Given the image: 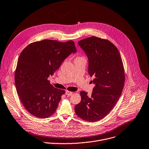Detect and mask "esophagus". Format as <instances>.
I'll return each instance as SVG.
<instances>
[{
  "label": "esophagus",
  "mask_w": 149,
  "mask_h": 149,
  "mask_svg": "<svg viewBox=\"0 0 149 149\" xmlns=\"http://www.w3.org/2000/svg\"><path fill=\"white\" fill-rule=\"evenodd\" d=\"M65 94H66V95H67L68 96H70V95H72L73 94V92L67 90V91H66Z\"/></svg>",
  "instance_id": "esophagus-1"
}]
</instances>
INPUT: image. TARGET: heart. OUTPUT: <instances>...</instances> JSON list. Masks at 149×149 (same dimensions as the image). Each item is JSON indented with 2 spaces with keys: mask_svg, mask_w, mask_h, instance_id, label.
Listing matches in <instances>:
<instances>
[{
  "mask_svg": "<svg viewBox=\"0 0 149 149\" xmlns=\"http://www.w3.org/2000/svg\"><path fill=\"white\" fill-rule=\"evenodd\" d=\"M77 58H82V57H77Z\"/></svg>",
  "mask_w": 149,
  "mask_h": 149,
  "instance_id": "b5f03b06",
  "label": "heart"
}]
</instances>
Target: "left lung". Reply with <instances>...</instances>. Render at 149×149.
I'll list each match as a JSON object with an SVG mask.
<instances>
[{
	"label": "left lung",
	"instance_id": "left-lung-1",
	"mask_svg": "<svg viewBox=\"0 0 149 149\" xmlns=\"http://www.w3.org/2000/svg\"><path fill=\"white\" fill-rule=\"evenodd\" d=\"M88 59V72L95 84L91 97L80 93L81 100L74 107L76 115L88 122L99 120L112 109L125 83V71L117 48L109 41L94 36L78 42Z\"/></svg>",
	"mask_w": 149,
	"mask_h": 149
}]
</instances>
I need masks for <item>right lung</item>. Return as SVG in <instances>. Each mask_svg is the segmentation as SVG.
Returning <instances> with one entry per match:
<instances>
[{
  "label": "right lung",
  "mask_w": 149,
  "mask_h": 149,
  "mask_svg": "<svg viewBox=\"0 0 149 149\" xmlns=\"http://www.w3.org/2000/svg\"><path fill=\"white\" fill-rule=\"evenodd\" d=\"M76 48L73 41L44 40L29 44L21 52L15 71L17 93L26 110L39 118L56 111L65 90L50 84L48 78Z\"/></svg>",
  "instance_id": "right-lung-1"
}]
</instances>
